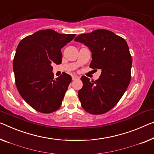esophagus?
<instances>
[{"mask_svg": "<svg viewBox=\"0 0 154 154\" xmlns=\"http://www.w3.org/2000/svg\"><path fill=\"white\" fill-rule=\"evenodd\" d=\"M78 77L77 75H72V80H75V79H78Z\"/></svg>", "mask_w": 154, "mask_h": 154, "instance_id": "34e87169", "label": "esophagus"}]
</instances>
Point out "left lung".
<instances>
[{
	"label": "left lung",
	"mask_w": 154,
	"mask_h": 154,
	"mask_svg": "<svg viewBox=\"0 0 154 154\" xmlns=\"http://www.w3.org/2000/svg\"><path fill=\"white\" fill-rule=\"evenodd\" d=\"M92 52L90 67L102 70L100 78L91 82L82 76L78 97L83 109L93 115L106 113L118 104L131 81L132 59L126 41L107 29H96L75 38Z\"/></svg>",
	"instance_id": "8db88e82"
}]
</instances>
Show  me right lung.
<instances>
[{
  "mask_svg": "<svg viewBox=\"0 0 154 154\" xmlns=\"http://www.w3.org/2000/svg\"><path fill=\"white\" fill-rule=\"evenodd\" d=\"M75 36L42 29L18 43L13 61L16 86L23 99L36 111L50 113L60 108L72 77L63 72L54 79L52 65L61 63V49Z\"/></svg>",
  "mask_w": 154,
  "mask_h": 154,
  "instance_id": "right-lung-1",
  "label": "right lung"
}]
</instances>
